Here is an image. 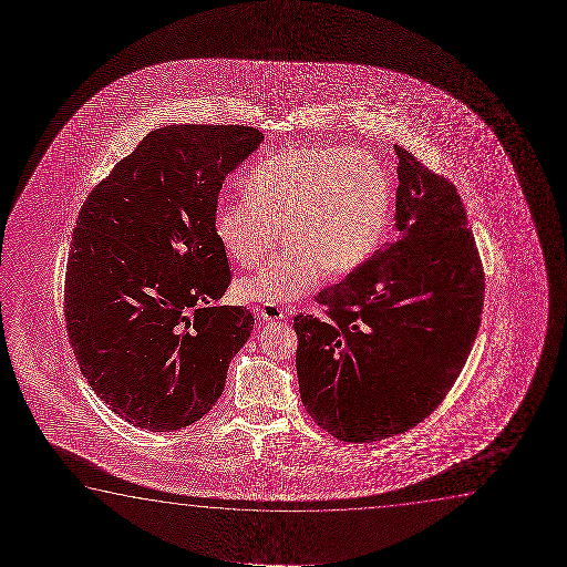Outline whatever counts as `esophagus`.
<instances>
[{
    "instance_id": "esophagus-1",
    "label": "esophagus",
    "mask_w": 567,
    "mask_h": 567,
    "mask_svg": "<svg viewBox=\"0 0 567 567\" xmlns=\"http://www.w3.org/2000/svg\"><path fill=\"white\" fill-rule=\"evenodd\" d=\"M256 313L264 321H280V319H285V311L280 310L279 306H272V303H265L259 310H256Z\"/></svg>"
}]
</instances>
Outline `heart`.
Returning a JSON list of instances; mask_svg holds the SVG:
<instances>
[{
    "label": "heart",
    "instance_id": "heart-1",
    "mask_svg": "<svg viewBox=\"0 0 567 567\" xmlns=\"http://www.w3.org/2000/svg\"><path fill=\"white\" fill-rule=\"evenodd\" d=\"M391 207L388 172L362 151L288 147L257 164L248 195L217 210L218 241L236 264L256 265L285 228L287 251L236 282L241 302H292L323 272L347 275L380 246Z\"/></svg>",
    "mask_w": 567,
    "mask_h": 567
}]
</instances>
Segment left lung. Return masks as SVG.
Returning a JSON list of instances; mask_svg holds the SVG:
<instances>
[{"mask_svg":"<svg viewBox=\"0 0 567 567\" xmlns=\"http://www.w3.org/2000/svg\"><path fill=\"white\" fill-rule=\"evenodd\" d=\"M395 153L396 240L319 292L327 318H295L303 406L341 442H380L426 419L481 327L484 272L457 189Z\"/></svg>","mask_w":567,"mask_h":567,"instance_id":"obj_1","label":"left lung"}]
</instances>
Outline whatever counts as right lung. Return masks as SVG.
Instances as JSON below:
<instances>
[{"label": "right lung", "instance_id": "1", "mask_svg": "<svg viewBox=\"0 0 567 567\" xmlns=\"http://www.w3.org/2000/svg\"><path fill=\"white\" fill-rule=\"evenodd\" d=\"M264 141L246 125L147 133L86 197L71 236L65 319L79 368L120 419L148 432L213 409L251 334L230 285L217 199Z\"/></svg>", "mask_w": 567, "mask_h": 567}]
</instances>
